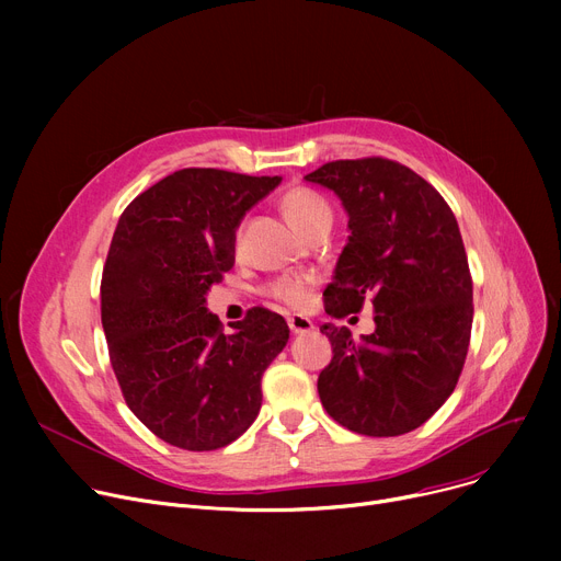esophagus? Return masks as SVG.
Here are the masks:
<instances>
[{
    "instance_id": "34e87169",
    "label": "esophagus",
    "mask_w": 561,
    "mask_h": 561,
    "mask_svg": "<svg viewBox=\"0 0 561 561\" xmlns=\"http://www.w3.org/2000/svg\"><path fill=\"white\" fill-rule=\"evenodd\" d=\"M288 328L293 334H307L313 330V322L305 316H288Z\"/></svg>"
}]
</instances>
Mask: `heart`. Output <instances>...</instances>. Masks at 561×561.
I'll use <instances>...</instances> for the list:
<instances>
[{
	"label": "heart",
	"instance_id": "heart-1",
	"mask_svg": "<svg viewBox=\"0 0 561 561\" xmlns=\"http://www.w3.org/2000/svg\"><path fill=\"white\" fill-rule=\"evenodd\" d=\"M284 214L288 220L296 225L302 233H307L318 222H332V206L330 202L309 188H293L284 195ZM311 284L313 279L309 275H288L279 277L273 284H268L265 293L268 296L290 309H302L309 305L311 298Z\"/></svg>",
	"mask_w": 561,
	"mask_h": 561
}]
</instances>
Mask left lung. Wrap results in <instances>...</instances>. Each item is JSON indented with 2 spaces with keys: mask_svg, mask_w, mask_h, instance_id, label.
Returning a JSON list of instances; mask_svg holds the SVG:
<instances>
[{
  "mask_svg": "<svg viewBox=\"0 0 561 561\" xmlns=\"http://www.w3.org/2000/svg\"><path fill=\"white\" fill-rule=\"evenodd\" d=\"M347 214V243L325 288L332 318L373 305L359 341L325 322L334 357L318 377L328 414L350 432L400 436L457 387L473 325V282L459 225L423 176L389 159L332 161L305 176Z\"/></svg>",
  "mask_w": 561,
  "mask_h": 561,
  "instance_id": "obj_1",
  "label": "left lung"
}]
</instances>
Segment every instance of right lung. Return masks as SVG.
<instances>
[{"instance_id":"1","label":"right lung","mask_w":561,"mask_h":561,"mask_svg":"<svg viewBox=\"0 0 561 561\" xmlns=\"http://www.w3.org/2000/svg\"><path fill=\"white\" fill-rule=\"evenodd\" d=\"M282 176L186 168L117 220L102 275V328L136 419L182 450L239 438L261 409V375L288 343L263 307L225 334L206 293L233 265L236 229Z\"/></svg>"}]
</instances>
